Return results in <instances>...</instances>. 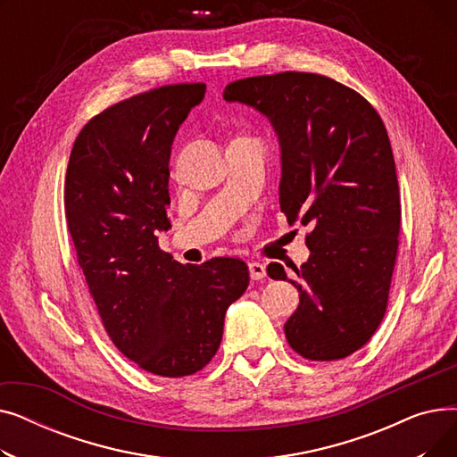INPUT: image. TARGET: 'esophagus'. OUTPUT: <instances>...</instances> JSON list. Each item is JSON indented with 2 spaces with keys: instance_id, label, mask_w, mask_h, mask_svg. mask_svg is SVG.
<instances>
[{
  "instance_id": "obj_1",
  "label": "esophagus",
  "mask_w": 457,
  "mask_h": 457,
  "mask_svg": "<svg viewBox=\"0 0 457 457\" xmlns=\"http://www.w3.org/2000/svg\"><path fill=\"white\" fill-rule=\"evenodd\" d=\"M248 270H250V278L257 279V281L267 276V269H265V265H262V262H250Z\"/></svg>"
}]
</instances>
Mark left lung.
<instances>
[{
    "label": "left lung",
    "mask_w": 457,
    "mask_h": 457,
    "mask_svg": "<svg viewBox=\"0 0 457 457\" xmlns=\"http://www.w3.org/2000/svg\"><path fill=\"white\" fill-rule=\"evenodd\" d=\"M224 100L270 120L281 211L289 224L311 226L285 337L311 361L343 359L369 343L389 300L400 195L387 129L361 94L305 71L233 81ZM269 276L287 279L283 267Z\"/></svg>",
    "instance_id": "1"
}]
</instances>
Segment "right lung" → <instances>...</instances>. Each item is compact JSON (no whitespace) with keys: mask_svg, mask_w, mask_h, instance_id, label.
<instances>
[{"mask_svg":"<svg viewBox=\"0 0 457 457\" xmlns=\"http://www.w3.org/2000/svg\"><path fill=\"white\" fill-rule=\"evenodd\" d=\"M204 96V83L166 85L96 114L66 170L68 231L105 331L133 363L166 378L211 361L226 311L250 283L241 259L181 265L157 243L170 228L172 142Z\"/></svg>","mask_w":457,"mask_h":457,"instance_id":"1","label":"right lung"}]
</instances>
